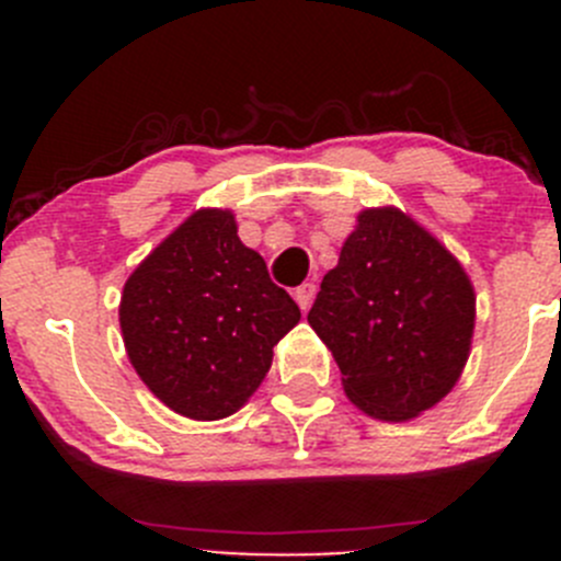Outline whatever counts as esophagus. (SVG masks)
Here are the masks:
<instances>
[{
    "label": "esophagus",
    "mask_w": 561,
    "mask_h": 561,
    "mask_svg": "<svg viewBox=\"0 0 561 561\" xmlns=\"http://www.w3.org/2000/svg\"><path fill=\"white\" fill-rule=\"evenodd\" d=\"M314 293H317V285H314V282H304V285H301V287H296V293H293V296H296V301H298V307H301L304 312H307V309L312 307Z\"/></svg>",
    "instance_id": "esophagus-1"
}]
</instances>
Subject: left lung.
<instances>
[{
	"label": "left lung",
	"instance_id": "obj_1",
	"mask_svg": "<svg viewBox=\"0 0 561 561\" xmlns=\"http://www.w3.org/2000/svg\"><path fill=\"white\" fill-rule=\"evenodd\" d=\"M307 320L336 358L350 401L380 421H407L456 386L474 293L421 225L399 208H366Z\"/></svg>",
	"mask_w": 561,
	"mask_h": 561
}]
</instances>
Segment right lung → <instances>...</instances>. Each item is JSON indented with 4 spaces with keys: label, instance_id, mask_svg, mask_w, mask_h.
Here are the masks:
<instances>
[{
    "label": "right lung",
    "instance_id": "obj_1",
    "mask_svg": "<svg viewBox=\"0 0 561 561\" xmlns=\"http://www.w3.org/2000/svg\"><path fill=\"white\" fill-rule=\"evenodd\" d=\"M301 320L265 260L241 244L230 211L203 208L127 279L118 307L140 380L173 412L219 421L271 369L274 344Z\"/></svg>",
    "mask_w": 561,
    "mask_h": 561
}]
</instances>
